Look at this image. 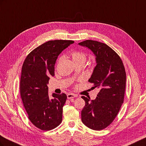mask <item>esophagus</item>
<instances>
[{
  "instance_id": "1",
  "label": "esophagus",
  "mask_w": 146,
  "mask_h": 146,
  "mask_svg": "<svg viewBox=\"0 0 146 146\" xmlns=\"http://www.w3.org/2000/svg\"><path fill=\"white\" fill-rule=\"evenodd\" d=\"M77 96L76 94H74L73 93H69L67 95V98L68 99H72V98H76Z\"/></svg>"
}]
</instances>
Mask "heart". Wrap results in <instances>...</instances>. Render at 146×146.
I'll return each instance as SVG.
<instances>
[{"instance_id":"1","label":"heart","mask_w":146,"mask_h":146,"mask_svg":"<svg viewBox=\"0 0 146 146\" xmlns=\"http://www.w3.org/2000/svg\"><path fill=\"white\" fill-rule=\"evenodd\" d=\"M70 56L72 57V60L74 63L82 62L85 63L86 60V56L85 53L82 51L74 50L70 53Z\"/></svg>"}]
</instances>
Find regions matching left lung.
Wrapping results in <instances>:
<instances>
[{
  "label": "left lung",
  "mask_w": 146,
  "mask_h": 146,
  "mask_svg": "<svg viewBox=\"0 0 146 146\" xmlns=\"http://www.w3.org/2000/svg\"><path fill=\"white\" fill-rule=\"evenodd\" d=\"M78 44L88 48L96 56V66L88 82L99 90L94 100L82 96L85 102L82 121L90 129L101 130L113 121L123 102L125 68L119 56L106 44L86 40Z\"/></svg>",
  "instance_id": "obj_1"
}]
</instances>
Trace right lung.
I'll list each match as a JSON object with an SVG mask.
<instances>
[{"label": "right lung", "mask_w": 146, "mask_h": 146, "mask_svg": "<svg viewBox=\"0 0 146 146\" xmlns=\"http://www.w3.org/2000/svg\"><path fill=\"white\" fill-rule=\"evenodd\" d=\"M71 40L48 41L38 46L27 56L22 67L20 93L29 119L42 130H50L62 121L63 107L67 96L48 95L50 77L55 76V64L58 55Z\"/></svg>", "instance_id": "obj_1"}]
</instances>
